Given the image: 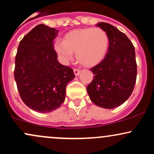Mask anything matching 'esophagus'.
Here are the masks:
<instances>
[{
    "label": "esophagus",
    "instance_id": "1",
    "mask_svg": "<svg viewBox=\"0 0 154 154\" xmlns=\"http://www.w3.org/2000/svg\"><path fill=\"white\" fill-rule=\"evenodd\" d=\"M81 71L79 69H74V73H75V76H79V74H80Z\"/></svg>",
    "mask_w": 154,
    "mask_h": 154
}]
</instances>
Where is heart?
<instances>
[{"mask_svg":"<svg viewBox=\"0 0 154 154\" xmlns=\"http://www.w3.org/2000/svg\"><path fill=\"white\" fill-rule=\"evenodd\" d=\"M109 44V36L103 29L87 27L67 32L63 40L55 42L54 48L61 62L67 63L76 53V59L80 64L91 67L101 62Z\"/></svg>","mask_w":154,"mask_h":154,"instance_id":"b5f03b06","label":"heart"}]
</instances>
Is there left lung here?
Returning <instances> with one entry per match:
<instances>
[{
  "label": "left lung",
  "instance_id": "8db88e82",
  "mask_svg": "<svg viewBox=\"0 0 154 154\" xmlns=\"http://www.w3.org/2000/svg\"><path fill=\"white\" fill-rule=\"evenodd\" d=\"M96 26L107 33L109 45L103 61L91 69L95 77L87 91L95 105L111 109L125 103L133 91L137 77L135 48L115 26L106 22Z\"/></svg>",
  "mask_w": 154,
  "mask_h": 154
}]
</instances>
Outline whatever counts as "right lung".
<instances>
[{
    "mask_svg": "<svg viewBox=\"0 0 154 154\" xmlns=\"http://www.w3.org/2000/svg\"><path fill=\"white\" fill-rule=\"evenodd\" d=\"M59 30L40 24L21 40L15 59L14 78L21 98L28 107L48 113L61 106L66 87L75 77L61 64L54 48Z\"/></svg>",
    "mask_w": 154,
    "mask_h": 154,
    "instance_id": "right-lung-1",
    "label": "right lung"
}]
</instances>
